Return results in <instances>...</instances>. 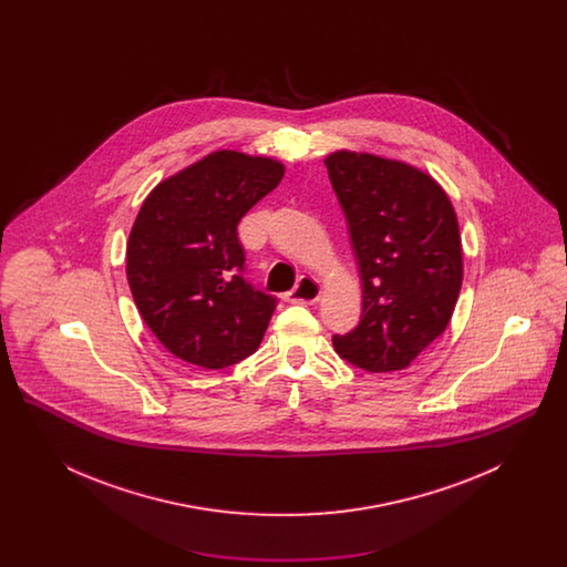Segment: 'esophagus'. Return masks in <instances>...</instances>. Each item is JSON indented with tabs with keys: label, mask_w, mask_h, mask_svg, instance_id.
Returning a JSON list of instances; mask_svg holds the SVG:
<instances>
[{
	"label": "esophagus",
	"mask_w": 567,
	"mask_h": 567,
	"mask_svg": "<svg viewBox=\"0 0 567 567\" xmlns=\"http://www.w3.org/2000/svg\"><path fill=\"white\" fill-rule=\"evenodd\" d=\"M319 297H321V285L310 276H301L296 287L285 293V299L291 303H315L319 301Z\"/></svg>",
	"instance_id": "obj_1"
}]
</instances>
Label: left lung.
Returning a JSON list of instances; mask_svg holds the SVG:
<instances>
[{
    "mask_svg": "<svg viewBox=\"0 0 567 567\" xmlns=\"http://www.w3.org/2000/svg\"><path fill=\"white\" fill-rule=\"evenodd\" d=\"M327 174L349 223L363 287L359 324L333 349L368 372L408 368L451 323L463 280L455 208L430 174L338 151Z\"/></svg>",
    "mask_w": 567,
    "mask_h": 567,
    "instance_id": "8db88e82",
    "label": "left lung"
}]
</instances>
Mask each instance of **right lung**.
<instances>
[{
	"label": "right lung",
	"mask_w": 567,
	"mask_h": 567,
	"mask_svg": "<svg viewBox=\"0 0 567 567\" xmlns=\"http://www.w3.org/2000/svg\"><path fill=\"white\" fill-rule=\"evenodd\" d=\"M282 176L270 157L216 151L144 199L127 280L140 317L174 357L220 370L259 349L276 297L244 278L238 223Z\"/></svg>",
	"instance_id": "add662e5"
}]
</instances>
